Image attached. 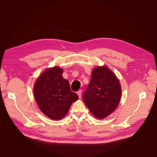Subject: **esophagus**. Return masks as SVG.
Instances as JSON below:
<instances>
[{
    "mask_svg": "<svg viewBox=\"0 0 157 157\" xmlns=\"http://www.w3.org/2000/svg\"><path fill=\"white\" fill-rule=\"evenodd\" d=\"M77 94H78V97H79V98H81V96H82V90H79L77 92Z\"/></svg>",
    "mask_w": 157,
    "mask_h": 157,
    "instance_id": "obj_1",
    "label": "esophagus"
}]
</instances>
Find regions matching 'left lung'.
<instances>
[{
    "label": "left lung",
    "instance_id": "8db88e82",
    "mask_svg": "<svg viewBox=\"0 0 157 157\" xmlns=\"http://www.w3.org/2000/svg\"><path fill=\"white\" fill-rule=\"evenodd\" d=\"M119 80L107 66L96 67L83 94V100L92 115L102 119L111 114L121 100Z\"/></svg>",
    "mask_w": 157,
    "mask_h": 157
}]
</instances>
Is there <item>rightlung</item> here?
<instances>
[{"instance_id":"obj_1","label":"right lung","mask_w":157,"mask_h":157,"mask_svg":"<svg viewBox=\"0 0 157 157\" xmlns=\"http://www.w3.org/2000/svg\"><path fill=\"white\" fill-rule=\"evenodd\" d=\"M59 67L46 69L34 85V96L38 106L51 119L59 120L67 115L73 102L78 99L71 90L67 80L63 78Z\"/></svg>"}]
</instances>
